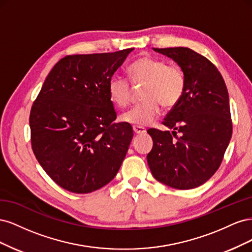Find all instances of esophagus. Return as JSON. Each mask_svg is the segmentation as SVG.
Masks as SVG:
<instances>
[{"instance_id": "obj_1", "label": "esophagus", "mask_w": 252, "mask_h": 252, "mask_svg": "<svg viewBox=\"0 0 252 252\" xmlns=\"http://www.w3.org/2000/svg\"><path fill=\"white\" fill-rule=\"evenodd\" d=\"M132 129H133V132L135 134H143L146 132V129H145L144 127H141V126H133Z\"/></svg>"}]
</instances>
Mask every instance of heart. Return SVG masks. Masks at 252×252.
Here are the masks:
<instances>
[{
    "label": "heart",
    "instance_id": "1",
    "mask_svg": "<svg viewBox=\"0 0 252 252\" xmlns=\"http://www.w3.org/2000/svg\"><path fill=\"white\" fill-rule=\"evenodd\" d=\"M128 72L134 84H143L144 101L123 113L120 120L134 126H147L154 123L164 108H172L184 94L186 79L179 66L167 65L164 60L151 56L136 59L128 67ZM108 94L118 107H126L131 100L129 81L119 74H113L108 81Z\"/></svg>",
    "mask_w": 252,
    "mask_h": 252
}]
</instances>
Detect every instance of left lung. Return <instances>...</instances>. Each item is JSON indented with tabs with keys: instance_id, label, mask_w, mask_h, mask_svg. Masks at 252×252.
<instances>
[{
	"instance_id": "8db88e82",
	"label": "left lung",
	"mask_w": 252,
	"mask_h": 252,
	"mask_svg": "<svg viewBox=\"0 0 252 252\" xmlns=\"http://www.w3.org/2000/svg\"><path fill=\"white\" fill-rule=\"evenodd\" d=\"M154 49L178 63L186 86L181 101L163 121L172 131L147 130L154 141L148 166L163 184L192 189L216 173L230 142L229 95L218 68L200 53L187 47Z\"/></svg>"
}]
</instances>
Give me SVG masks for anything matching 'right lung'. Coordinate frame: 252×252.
Returning <instances> with one entry per match:
<instances>
[{"mask_svg":"<svg viewBox=\"0 0 252 252\" xmlns=\"http://www.w3.org/2000/svg\"><path fill=\"white\" fill-rule=\"evenodd\" d=\"M133 48L61 59L30 110L32 147L59 186L89 193L116 177L133 136L117 112L108 81Z\"/></svg>","mask_w":252,"mask_h":252,"instance_id":"obj_1","label":"right lung"}]
</instances>
